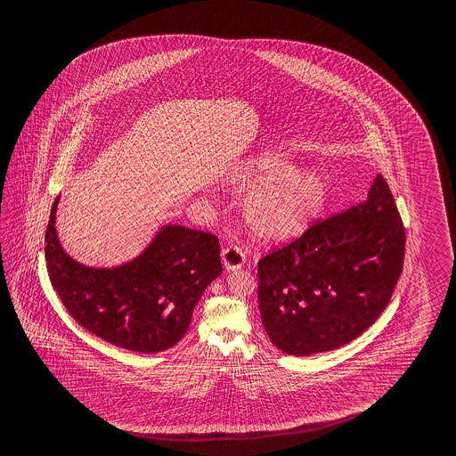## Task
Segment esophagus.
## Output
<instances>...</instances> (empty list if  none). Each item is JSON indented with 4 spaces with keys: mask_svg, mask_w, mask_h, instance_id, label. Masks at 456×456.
I'll return each mask as SVG.
<instances>
[{
    "mask_svg": "<svg viewBox=\"0 0 456 456\" xmlns=\"http://www.w3.org/2000/svg\"><path fill=\"white\" fill-rule=\"evenodd\" d=\"M245 249L239 247V245H229L223 249V263L224 266L227 267L229 271L232 269H240L245 265Z\"/></svg>",
    "mask_w": 456,
    "mask_h": 456,
    "instance_id": "esophagus-1",
    "label": "esophagus"
}]
</instances>
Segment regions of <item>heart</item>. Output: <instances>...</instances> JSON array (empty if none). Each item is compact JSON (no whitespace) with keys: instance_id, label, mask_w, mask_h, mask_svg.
<instances>
[{"instance_id":"1","label":"heart","mask_w":456,"mask_h":456,"mask_svg":"<svg viewBox=\"0 0 456 456\" xmlns=\"http://www.w3.org/2000/svg\"><path fill=\"white\" fill-rule=\"evenodd\" d=\"M237 185L255 190L245 205L249 227L263 239H287L301 232L326 200L316 172H295L284 155L265 151L241 167Z\"/></svg>"}]
</instances>
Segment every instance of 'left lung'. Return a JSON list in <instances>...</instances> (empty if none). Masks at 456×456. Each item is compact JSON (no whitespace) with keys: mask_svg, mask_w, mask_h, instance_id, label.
<instances>
[{"mask_svg":"<svg viewBox=\"0 0 456 456\" xmlns=\"http://www.w3.org/2000/svg\"><path fill=\"white\" fill-rule=\"evenodd\" d=\"M403 259L402 216L378 174L366 201L314 221L259 259V313L271 342L295 356L352 342L386 310Z\"/></svg>","mask_w":456,"mask_h":456,"instance_id":"obj_1","label":"left lung"}]
</instances>
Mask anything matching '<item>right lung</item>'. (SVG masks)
I'll use <instances>...</instances> for the list:
<instances>
[{
  "mask_svg": "<svg viewBox=\"0 0 456 456\" xmlns=\"http://www.w3.org/2000/svg\"><path fill=\"white\" fill-rule=\"evenodd\" d=\"M54 200L45 233L46 269L61 303L104 342L137 353L171 348L187 332L200 297L223 273L213 233L166 225L129 265L86 267L61 248Z\"/></svg>",
  "mask_w": 456,
  "mask_h": 456,
  "instance_id": "obj_1",
  "label": "right lung"
}]
</instances>
